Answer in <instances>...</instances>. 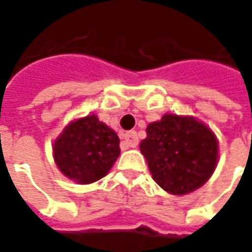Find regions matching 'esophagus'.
I'll list each match as a JSON object with an SVG mask.
<instances>
[{"label":"esophagus","instance_id":"esophagus-1","mask_svg":"<svg viewBox=\"0 0 252 252\" xmlns=\"http://www.w3.org/2000/svg\"><path fill=\"white\" fill-rule=\"evenodd\" d=\"M123 139H125V140L122 141L123 147H136L139 144V137H137L136 131H127Z\"/></svg>","mask_w":252,"mask_h":252}]
</instances>
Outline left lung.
<instances>
[{
    "label": "left lung",
    "mask_w": 252,
    "mask_h": 252,
    "mask_svg": "<svg viewBox=\"0 0 252 252\" xmlns=\"http://www.w3.org/2000/svg\"><path fill=\"white\" fill-rule=\"evenodd\" d=\"M140 143L153 179L172 195L200 188L218 164V140L213 131L193 118L164 115L150 123Z\"/></svg>",
    "instance_id": "obj_1"
}]
</instances>
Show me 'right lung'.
<instances>
[{"mask_svg":"<svg viewBox=\"0 0 252 252\" xmlns=\"http://www.w3.org/2000/svg\"><path fill=\"white\" fill-rule=\"evenodd\" d=\"M119 137L95 115L70 123L54 143V160L65 177L91 184L108 174L121 154Z\"/></svg>","mask_w":252,"mask_h":252,"instance_id":"right-lung-1","label":"right lung"}]
</instances>
